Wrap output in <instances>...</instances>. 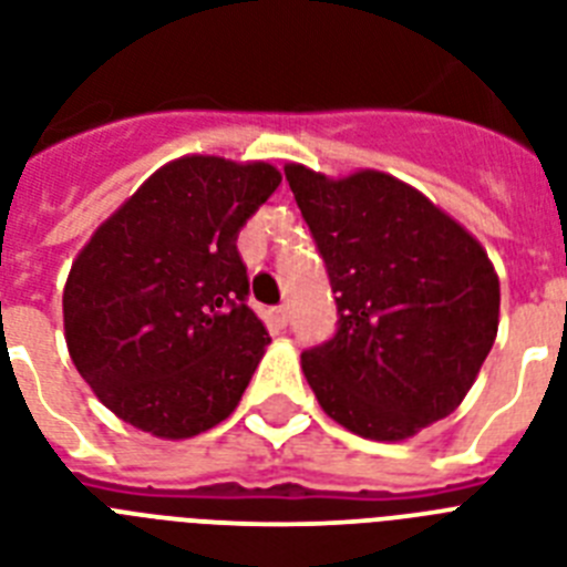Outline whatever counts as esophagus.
<instances>
[{"label": "esophagus", "mask_w": 567, "mask_h": 567, "mask_svg": "<svg viewBox=\"0 0 567 567\" xmlns=\"http://www.w3.org/2000/svg\"><path fill=\"white\" fill-rule=\"evenodd\" d=\"M270 320H274V326L285 329V323H288V306H276L274 311H270Z\"/></svg>", "instance_id": "esophagus-1"}]
</instances>
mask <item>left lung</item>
<instances>
[{
    "label": "left lung",
    "instance_id": "1",
    "mask_svg": "<svg viewBox=\"0 0 567 567\" xmlns=\"http://www.w3.org/2000/svg\"><path fill=\"white\" fill-rule=\"evenodd\" d=\"M323 256L338 329L302 352L334 422L395 443L449 416L498 334L501 288L481 244L390 174L329 179L285 165Z\"/></svg>",
    "mask_w": 567,
    "mask_h": 567
}]
</instances>
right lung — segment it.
Segmentation results:
<instances>
[{
	"label": "right lung",
	"instance_id": "obj_1",
	"mask_svg": "<svg viewBox=\"0 0 567 567\" xmlns=\"http://www.w3.org/2000/svg\"><path fill=\"white\" fill-rule=\"evenodd\" d=\"M279 183L268 163L183 156L81 250L63 291L69 355L124 422L186 440L236 411L270 343L236 241Z\"/></svg>",
	"mask_w": 567,
	"mask_h": 567
}]
</instances>
